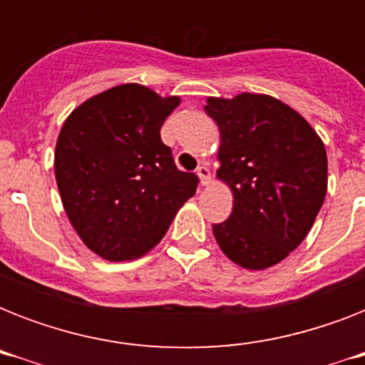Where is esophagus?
Returning <instances> with one entry per match:
<instances>
[{
	"label": "esophagus",
	"mask_w": 365,
	"mask_h": 365,
	"mask_svg": "<svg viewBox=\"0 0 365 365\" xmlns=\"http://www.w3.org/2000/svg\"><path fill=\"white\" fill-rule=\"evenodd\" d=\"M197 176H199L200 185H202V187H208V185H210V183H212L210 168H208V166H206V165L199 166V170H197Z\"/></svg>",
	"instance_id": "obj_1"
}]
</instances>
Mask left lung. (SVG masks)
Returning a JSON list of instances; mask_svg holds the SVG:
<instances>
[{
    "instance_id": "1",
    "label": "left lung",
    "mask_w": 365,
    "mask_h": 365,
    "mask_svg": "<svg viewBox=\"0 0 365 365\" xmlns=\"http://www.w3.org/2000/svg\"><path fill=\"white\" fill-rule=\"evenodd\" d=\"M205 111L220 128L216 176L233 193L229 220L212 227L217 246L242 269H269L303 242L322 208V138L299 111L269 94L208 96Z\"/></svg>"
}]
</instances>
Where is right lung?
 Masks as SVG:
<instances>
[{
	"label": "right lung",
	"instance_id": "add662e5",
	"mask_svg": "<svg viewBox=\"0 0 365 365\" xmlns=\"http://www.w3.org/2000/svg\"><path fill=\"white\" fill-rule=\"evenodd\" d=\"M180 96L123 83L71 111L54 149V178L71 227L108 261L153 250L199 178L178 170L160 126Z\"/></svg>",
	"mask_w": 365,
	"mask_h": 365
}]
</instances>
